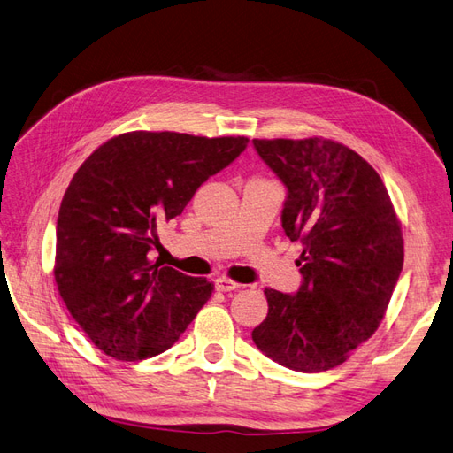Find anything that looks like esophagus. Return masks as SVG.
Returning <instances> with one entry per match:
<instances>
[{
  "label": "esophagus",
  "instance_id": "1",
  "mask_svg": "<svg viewBox=\"0 0 453 453\" xmlns=\"http://www.w3.org/2000/svg\"><path fill=\"white\" fill-rule=\"evenodd\" d=\"M242 284H238V282H234V280H230V279H217V290H220V292H234V290H238Z\"/></svg>",
  "mask_w": 453,
  "mask_h": 453
}]
</instances>
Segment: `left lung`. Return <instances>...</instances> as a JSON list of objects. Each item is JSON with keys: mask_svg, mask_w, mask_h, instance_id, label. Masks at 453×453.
Segmentation results:
<instances>
[{"mask_svg": "<svg viewBox=\"0 0 453 453\" xmlns=\"http://www.w3.org/2000/svg\"><path fill=\"white\" fill-rule=\"evenodd\" d=\"M286 186L282 228L303 251L294 296L265 288L269 313L251 338L300 372L342 365L379 328L403 267V238L379 173L326 138L253 140Z\"/></svg>", "mask_w": 453, "mask_h": 453, "instance_id": "obj_1", "label": "left lung"}]
</instances>
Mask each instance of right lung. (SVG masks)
Listing matches in <instances>:
<instances>
[{"instance_id": "obj_1", "label": "right lung", "mask_w": 453, "mask_h": 453, "mask_svg": "<svg viewBox=\"0 0 453 453\" xmlns=\"http://www.w3.org/2000/svg\"><path fill=\"white\" fill-rule=\"evenodd\" d=\"M246 136L205 138L136 130L107 140L63 196L55 282L86 336L120 361L169 349L213 294V284L151 261L157 228L228 167Z\"/></svg>"}]
</instances>
